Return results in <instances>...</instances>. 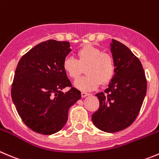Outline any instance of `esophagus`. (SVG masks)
I'll return each instance as SVG.
<instances>
[{"instance_id":"esophagus-1","label":"esophagus","mask_w":159,"mask_h":159,"mask_svg":"<svg viewBox=\"0 0 159 159\" xmlns=\"http://www.w3.org/2000/svg\"><path fill=\"white\" fill-rule=\"evenodd\" d=\"M88 95H89V93H87V92H81V97L84 98V97L88 96Z\"/></svg>"}]
</instances>
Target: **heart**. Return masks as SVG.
I'll return each mask as SVG.
<instances>
[{"label": "heart", "mask_w": 159, "mask_h": 159, "mask_svg": "<svg viewBox=\"0 0 159 159\" xmlns=\"http://www.w3.org/2000/svg\"><path fill=\"white\" fill-rule=\"evenodd\" d=\"M77 60L67 57L63 62V69L67 76L76 80L85 68L87 75L77 80L75 85L82 91H91L100 84L106 85L112 81L116 71L114 58L110 53L102 52L101 49L92 44L81 47L76 53Z\"/></svg>", "instance_id": "heart-1"}]
</instances>
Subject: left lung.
I'll use <instances>...</instances> for the list:
<instances>
[{
	"label": "left lung",
	"mask_w": 159,
	"mask_h": 159,
	"mask_svg": "<svg viewBox=\"0 0 159 159\" xmlns=\"http://www.w3.org/2000/svg\"><path fill=\"white\" fill-rule=\"evenodd\" d=\"M111 52L115 61V75L108 89L95 95L99 108L92 116L95 127L107 133L120 131L133 124L147 92L144 68L131 50L112 39Z\"/></svg>",
	"instance_id": "left-lung-1"
}]
</instances>
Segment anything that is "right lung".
Returning a JSON list of instances; mask_svg holds the SVG:
<instances>
[{
	"label": "right lung",
	"instance_id": "obj_1",
	"mask_svg": "<svg viewBox=\"0 0 159 159\" xmlns=\"http://www.w3.org/2000/svg\"><path fill=\"white\" fill-rule=\"evenodd\" d=\"M70 50V43L49 39L18 61L11 98L24 124L36 133L50 135L61 130L70 107L81 98V92L72 87L63 69ZM66 87L70 89L64 93L61 90Z\"/></svg>",
	"mask_w": 159,
	"mask_h": 159
}]
</instances>
